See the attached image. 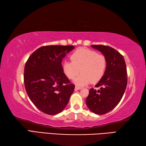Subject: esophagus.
I'll return each mask as SVG.
<instances>
[{
	"label": "esophagus",
	"mask_w": 146,
	"mask_h": 146,
	"mask_svg": "<svg viewBox=\"0 0 146 146\" xmlns=\"http://www.w3.org/2000/svg\"><path fill=\"white\" fill-rule=\"evenodd\" d=\"M80 89H82V88L81 87H79V86H76L75 88V90H80Z\"/></svg>",
	"instance_id": "esophagus-1"
}]
</instances>
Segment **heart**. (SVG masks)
Returning a JSON list of instances; mask_svg holds the SVG:
<instances>
[{"instance_id": "b5f03b06", "label": "heart", "mask_w": 146, "mask_h": 146, "mask_svg": "<svg viewBox=\"0 0 146 146\" xmlns=\"http://www.w3.org/2000/svg\"><path fill=\"white\" fill-rule=\"evenodd\" d=\"M71 61H64L62 64L63 73L68 78L75 80L78 86H83L92 82H98L104 76L107 66V60L104 54L87 48H80L71 55Z\"/></svg>"}]
</instances>
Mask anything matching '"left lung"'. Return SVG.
<instances>
[{
    "label": "left lung",
    "mask_w": 146,
    "mask_h": 146,
    "mask_svg": "<svg viewBox=\"0 0 146 146\" xmlns=\"http://www.w3.org/2000/svg\"><path fill=\"white\" fill-rule=\"evenodd\" d=\"M102 52L107 60L106 71L95 85L99 90L91 88L86 104L92 112L103 115L109 112L119 104L127 84L126 64L123 56L110 46L92 45Z\"/></svg>",
    "instance_id": "1"
}]
</instances>
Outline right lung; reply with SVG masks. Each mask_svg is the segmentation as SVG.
I'll return each instance as SVG.
<instances>
[{
  "mask_svg": "<svg viewBox=\"0 0 146 146\" xmlns=\"http://www.w3.org/2000/svg\"><path fill=\"white\" fill-rule=\"evenodd\" d=\"M73 46L50 45L38 48L24 67V82L30 100L44 113L56 115L66 106L75 85L64 75L61 62Z\"/></svg>",
  "mask_w": 146,
  "mask_h": 146,
  "instance_id": "1",
  "label": "right lung"
}]
</instances>
